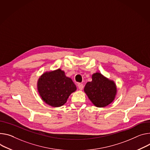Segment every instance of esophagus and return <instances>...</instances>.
<instances>
[{"label": "esophagus", "mask_w": 150, "mask_h": 150, "mask_svg": "<svg viewBox=\"0 0 150 150\" xmlns=\"http://www.w3.org/2000/svg\"><path fill=\"white\" fill-rule=\"evenodd\" d=\"M78 88H79L80 90H82L83 89V88H84V86H83V84L79 83V84H78Z\"/></svg>", "instance_id": "obj_1"}]
</instances>
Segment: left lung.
Returning <instances> with one entry per match:
<instances>
[{"label": "left lung", "mask_w": 150, "mask_h": 150, "mask_svg": "<svg viewBox=\"0 0 150 150\" xmlns=\"http://www.w3.org/2000/svg\"><path fill=\"white\" fill-rule=\"evenodd\" d=\"M84 90L92 103L98 108L105 107L111 103L117 93L114 81L99 72L92 75V81L87 83Z\"/></svg>", "instance_id": "1"}]
</instances>
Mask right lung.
I'll list each match as a JSON object with an SVG mask.
<instances>
[{
  "instance_id": "add662e5",
  "label": "right lung",
  "mask_w": 150,
  "mask_h": 150,
  "mask_svg": "<svg viewBox=\"0 0 150 150\" xmlns=\"http://www.w3.org/2000/svg\"><path fill=\"white\" fill-rule=\"evenodd\" d=\"M37 88L42 100L52 107L63 105L76 90L72 79L60 69L44 72L38 80Z\"/></svg>"
}]
</instances>
